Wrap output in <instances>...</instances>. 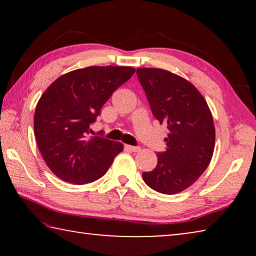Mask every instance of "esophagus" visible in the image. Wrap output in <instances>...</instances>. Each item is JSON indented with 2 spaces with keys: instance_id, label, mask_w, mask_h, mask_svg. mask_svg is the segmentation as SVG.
<instances>
[{
  "instance_id": "1",
  "label": "esophagus",
  "mask_w": 256,
  "mask_h": 256,
  "mask_svg": "<svg viewBox=\"0 0 256 256\" xmlns=\"http://www.w3.org/2000/svg\"><path fill=\"white\" fill-rule=\"evenodd\" d=\"M125 149H128V150H130V151H134V152H136V151H138V150H140V146H128V144H126V146H125Z\"/></svg>"
}]
</instances>
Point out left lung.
I'll list each match as a JSON object with an SVG mask.
<instances>
[{
  "mask_svg": "<svg viewBox=\"0 0 256 256\" xmlns=\"http://www.w3.org/2000/svg\"><path fill=\"white\" fill-rule=\"evenodd\" d=\"M136 76L152 115L170 132L166 151L157 154V166L142 177L159 193H180L196 182L211 162L216 140L211 112L200 92L184 78L148 68H138Z\"/></svg>",
  "mask_w": 256,
  "mask_h": 256,
  "instance_id": "1",
  "label": "left lung"
}]
</instances>
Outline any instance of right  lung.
I'll use <instances>...</instances> for the list:
<instances>
[{"label":"right lung","mask_w":256,"mask_h":256,"mask_svg":"<svg viewBox=\"0 0 256 256\" xmlns=\"http://www.w3.org/2000/svg\"><path fill=\"white\" fill-rule=\"evenodd\" d=\"M134 72L131 66L79 68L42 94L34 110V136L46 164L60 180L78 185L97 180L123 150L120 142L88 136L104 104Z\"/></svg>","instance_id":"add662e5"}]
</instances>
